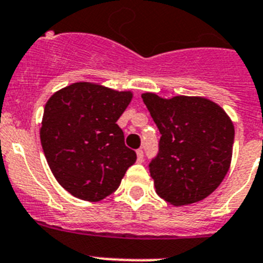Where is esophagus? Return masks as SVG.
I'll list each match as a JSON object with an SVG mask.
<instances>
[{
    "label": "esophagus",
    "mask_w": 263,
    "mask_h": 263,
    "mask_svg": "<svg viewBox=\"0 0 263 263\" xmlns=\"http://www.w3.org/2000/svg\"><path fill=\"white\" fill-rule=\"evenodd\" d=\"M136 156H137V162H143V161H144V152L141 151V149H137Z\"/></svg>",
    "instance_id": "1"
}]
</instances>
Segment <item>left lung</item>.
<instances>
[{
  "label": "left lung",
  "instance_id": "obj_1",
  "mask_svg": "<svg viewBox=\"0 0 263 263\" xmlns=\"http://www.w3.org/2000/svg\"><path fill=\"white\" fill-rule=\"evenodd\" d=\"M141 98L161 134L160 152L149 164L156 193L177 207L211 195L231 166L235 126L229 115L204 97Z\"/></svg>",
  "mask_w": 263,
  "mask_h": 263
}]
</instances>
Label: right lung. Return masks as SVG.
<instances>
[{
    "label": "right lung",
    "instance_id": "right-lung-1",
    "mask_svg": "<svg viewBox=\"0 0 263 263\" xmlns=\"http://www.w3.org/2000/svg\"><path fill=\"white\" fill-rule=\"evenodd\" d=\"M96 82H74L52 94L44 107L40 143L56 181L79 199L99 202L118 187L136 153L117 124L132 101Z\"/></svg>",
    "mask_w": 263,
    "mask_h": 263
}]
</instances>
